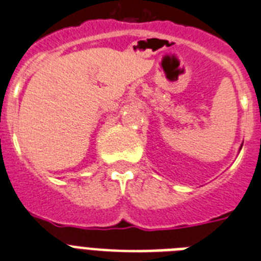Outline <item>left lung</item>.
Wrapping results in <instances>:
<instances>
[{"label":"left lung","mask_w":261,"mask_h":261,"mask_svg":"<svg viewBox=\"0 0 261 261\" xmlns=\"http://www.w3.org/2000/svg\"><path fill=\"white\" fill-rule=\"evenodd\" d=\"M241 147H242V145H241ZM241 147H240V149H241Z\"/></svg>","instance_id":"1"}]
</instances>
